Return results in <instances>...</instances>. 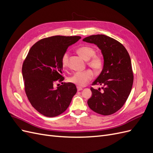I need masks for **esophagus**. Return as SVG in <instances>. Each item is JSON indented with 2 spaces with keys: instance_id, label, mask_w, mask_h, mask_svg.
Returning <instances> with one entry per match:
<instances>
[{
  "instance_id": "obj_1",
  "label": "esophagus",
  "mask_w": 153,
  "mask_h": 153,
  "mask_svg": "<svg viewBox=\"0 0 153 153\" xmlns=\"http://www.w3.org/2000/svg\"><path fill=\"white\" fill-rule=\"evenodd\" d=\"M83 89L82 87H77V91H82Z\"/></svg>"
}]
</instances>
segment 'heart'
Masks as SVG:
<instances>
[{
    "instance_id": "obj_1",
    "label": "heart",
    "mask_w": 153,
    "mask_h": 153,
    "mask_svg": "<svg viewBox=\"0 0 153 153\" xmlns=\"http://www.w3.org/2000/svg\"><path fill=\"white\" fill-rule=\"evenodd\" d=\"M77 52L86 61L87 65L96 73L101 71L103 66V58L102 55L96 53V50L91 46H82L77 49ZM69 54L65 52L61 59V64L64 68L68 66ZM94 74L90 69L84 72H76L68 78V81L78 87H84L92 80Z\"/></svg>"
}]
</instances>
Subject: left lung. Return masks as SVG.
<instances>
[{
  "instance_id": "8db88e82",
  "label": "left lung",
  "mask_w": 153,
  "mask_h": 153,
  "mask_svg": "<svg viewBox=\"0 0 153 153\" xmlns=\"http://www.w3.org/2000/svg\"><path fill=\"white\" fill-rule=\"evenodd\" d=\"M94 43L101 50L104 58L103 70L92 85V96L87 101L89 108L103 115L113 114L122 108L130 94L133 83L131 59L124 46L110 37L92 35L83 39Z\"/></svg>"
}]
</instances>
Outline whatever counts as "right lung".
Instances as JSON below:
<instances>
[{"label": "right lung", "mask_w": 153, "mask_h": 153, "mask_svg": "<svg viewBox=\"0 0 153 153\" xmlns=\"http://www.w3.org/2000/svg\"><path fill=\"white\" fill-rule=\"evenodd\" d=\"M80 36H55L43 38L30 48L22 65L25 91L32 106L45 116L61 115L70 104L76 87L63 83L61 59L69 46ZM63 84L55 89V82Z\"/></svg>", "instance_id": "1"}]
</instances>
